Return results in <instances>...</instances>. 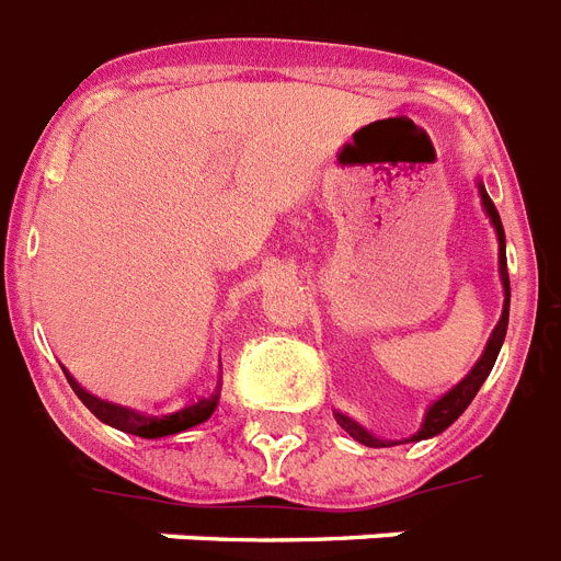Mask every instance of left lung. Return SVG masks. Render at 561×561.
<instances>
[{
  "label": "left lung",
  "mask_w": 561,
  "mask_h": 561,
  "mask_svg": "<svg viewBox=\"0 0 561 561\" xmlns=\"http://www.w3.org/2000/svg\"><path fill=\"white\" fill-rule=\"evenodd\" d=\"M474 185H478V196H481L483 214L490 217L492 228H495V237H499V277H501V289H504V309H501L499 324H495V330H492L490 339H486V347H483L481 358L474 362L472 370H469V374H466L463 379L455 385V388H449V391L443 393L440 400H434L432 405H428V411H425V416H423V425H420V432L411 434L405 443H416V440H428V437H437V434L446 432V428H449V425L455 423L460 414H463L466 408H469V402L474 400V393L481 391V385L486 382V376H490L492 365H495V358H499V353H501V344H504V335H507V324H510L507 240H504V226H501L499 210H495V205H492L490 194H486V187H483L481 179H478ZM335 423L342 425L344 432L351 434L353 440L362 443V446H370V449L397 446V440H379V437H374V434L367 432V428H362L356 420H351V416L342 414V411H335Z\"/></svg>",
  "instance_id": "8db88e82"
}]
</instances>
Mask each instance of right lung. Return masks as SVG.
Segmentation results:
<instances>
[{
	"mask_svg": "<svg viewBox=\"0 0 561 561\" xmlns=\"http://www.w3.org/2000/svg\"><path fill=\"white\" fill-rule=\"evenodd\" d=\"M69 385L75 388V393L80 397V402L92 411V414L101 420V423L112 425V428H118V432H127V434H136V437H145V440H159V437H170V434H179V432H187V428H194V425L205 423L219 405V382L217 388L208 393V397H199L196 402L191 405L179 408L173 414H164V416H141L136 411H129V408H121V405H112V402H103L98 397L87 391V388H80L75 379L69 376Z\"/></svg>",
	"mask_w": 561,
	"mask_h": 561,
	"instance_id": "1",
	"label": "right lung"
}]
</instances>
